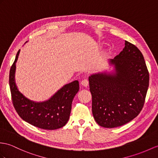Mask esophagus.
<instances>
[{"instance_id": "34e87169", "label": "esophagus", "mask_w": 158, "mask_h": 158, "mask_svg": "<svg viewBox=\"0 0 158 158\" xmlns=\"http://www.w3.org/2000/svg\"><path fill=\"white\" fill-rule=\"evenodd\" d=\"M81 84L84 87H87L88 86V80L87 79L82 80L81 82Z\"/></svg>"}]
</instances>
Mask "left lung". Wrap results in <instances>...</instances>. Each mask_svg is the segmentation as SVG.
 Returning <instances> with one entry per match:
<instances>
[{"label": "left lung", "instance_id": "8db88e82", "mask_svg": "<svg viewBox=\"0 0 158 158\" xmlns=\"http://www.w3.org/2000/svg\"><path fill=\"white\" fill-rule=\"evenodd\" d=\"M125 48L109 69L91 74L92 114L101 127L114 128L135 118L143 108L149 76L144 57L135 45L125 41Z\"/></svg>", "mask_w": 158, "mask_h": 158}]
</instances>
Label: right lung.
<instances>
[{
  "label": "right lung",
  "instance_id": "add662e5",
  "mask_svg": "<svg viewBox=\"0 0 158 158\" xmlns=\"http://www.w3.org/2000/svg\"><path fill=\"white\" fill-rule=\"evenodd\" d=\"M19 53L20 49L9 74V86L15 110L22 119L37 127L47 130L62 127L69 120L73 98L79 91L78 80L65 84L46 101H32L19 90L15 82L16 63Z\"/></svg>",
  "mask_w": 158,
  "mask_h": 158
}]
</instances>
